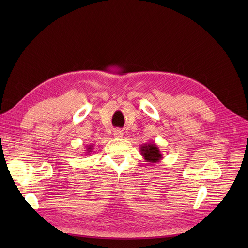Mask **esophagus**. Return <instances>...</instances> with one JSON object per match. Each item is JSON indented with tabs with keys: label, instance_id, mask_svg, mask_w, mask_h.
Instances as JSON below:
<instances>
[{
	"label": "esophagus",
	"instance_id": "34e87169",
	"mask_svg": "<svg viewBox=\"0 0 248 248\" xmlns=\"http://www.w3.org/2000/svg\"><path fill=\"white\" fill-rule=\"evenodd\" d=\"M113 136H114L115 138H122V137L124 136V133H123L122 129H120V128H115L114 131H113Z\"/></svg>",
	"mask_w": 248,
	"mask_h": 248
}]
</instances>
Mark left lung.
Returning <instances> with one entry per match:
<instances>
[{
  "label": "left lung",
  "mask_w": 248,
  "mask_h": 248,
  "mask_svg": "<svg viewBox=\"0 0 248 248\" xmlns=\"http://www.w3.org/2000/svg\"><path fill=\"white\" fill-rule=\"evenodd\" d=\"M140 151L145 161L151 164H155L163 159V155L159 147L155 142H149V144L141 145Z\"/></svg>",
  "instance_id": "8db88e82"
}]
</instances>
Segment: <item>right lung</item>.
I'll list each match as a JSON object with an SVG mask.
<instances>
[{"instance_id":"add662e5","label":"right lung","mask_w":248,"mask_h":248,"mask_svg":"<svg viewBox=\"0 0 248 248\" xmlns=\"http://www.w3.org/2000/svg\"><path fill=\"white\" fill-rule=\"evenodd\" d=\"M93 146H91V145H89V146H87V148H86V153H85V155H89L91 152H93Z\"/></svg>"}]
</instances>
